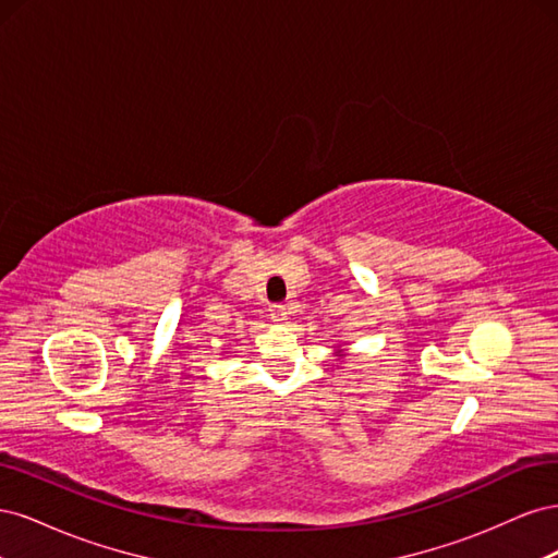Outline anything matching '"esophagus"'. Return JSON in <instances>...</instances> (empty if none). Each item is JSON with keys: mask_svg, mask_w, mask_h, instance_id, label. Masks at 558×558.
I'll use <instances>...</instances> for the list:
<instances>
[{"mask_svg": "<svg viewBox=\"0 0 558 558\" xmlns=\"http://www.w3.org/2000/svg\"><path fill=\"white\" fill-rule=\"evenodd\" d=\"M289 310H286L283 305H272L269 307V316H272V320L275 324H286V320H289Z\"/></svg>", "mask_w": 558, "mask_h": 558, "instance_id": "obj_1", "label": "esophagus"}]
</instances>
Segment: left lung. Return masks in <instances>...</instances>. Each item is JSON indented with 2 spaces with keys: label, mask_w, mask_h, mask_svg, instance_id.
I'll list each match as a JSON object with an SVG mask.
<instances>
[{
  "label": "left lung",
  "mask_w": 558,
  "mask_h": 558,
  "mask_svg": "<svg viewBox=\"0 0 558 558\" xmlns=\"http://www.w3.org/2000/svg\"><path fill=\"white\" fill-rule=\"evenodd\" d=\"M335 356H337V359H344V356H347V351H344V349H337V351H335Z\"/></svg>",
  "instance_id": "obj_1"
}]
</instances>
